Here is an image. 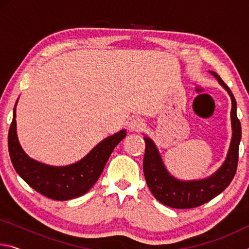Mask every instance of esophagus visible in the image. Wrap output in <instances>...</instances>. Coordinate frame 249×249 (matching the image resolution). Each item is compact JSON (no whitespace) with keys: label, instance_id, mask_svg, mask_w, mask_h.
Masks as SVG:
<instances>
[{"label":"esophagus","instance_id":"1","mask_svg":"<svg viewBox=\"0 0 249 249\" xmlns=\"http://www.w3.org/2000/svg\"><path fill=\"white\" fill-rule=\"evenodd\" d=\"M145 124L141 119H133L128 123V129L130 132H141L144 129Z\"/></svg>","mask_w":249,"mask_h":249}]
</instances>
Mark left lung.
I'll use <instances>...</instances> for the list:
<instances>
[{
    "mask_svg": "<svg viewBox=\"0 0 249 249\" xmlns=\"http://www.w3.org/2000/svg\"><path fill=\"white\" fill-rule=\"evenodd\" d=\"M224 88L231 100V141L225 161L209 178L182 181L172 177L163 165L155 142L145 136L146 149L142 169L147 185L153 196L162 204L175 209H192L206 203L229 187L237 169L238 148L242 138L241 122L236 114V101L230 88L216 72L210 71Z\"/></svg>",
    "mask_w": 249,
    "mask_h": 249,
    "instance_id": "left-lung-1",
    "label": "left lung"
}]
</instances>
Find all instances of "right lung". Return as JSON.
Here are the masks:
<instances>
[{"label": "right lung", "mask_w": 249, "mask_h": 249, "mask_svg": "<svg viewBox=\"0 0 249 249\" xmlns=\"http://www.w3.org/2000/svg\"><path fill=\"white\" fill-rule=\"evenodd\" d=\"M15 103V107H16ZM8 130V153L13 167L25 182L53 200L65 201L81 196L93 187L102 174L115 146L126 136L122 129L99 142L86 157L64 167H53L29 158L22 149L16 133V109Z\"/></svg>", "instance_id": "obj_1"}]
</instances>
